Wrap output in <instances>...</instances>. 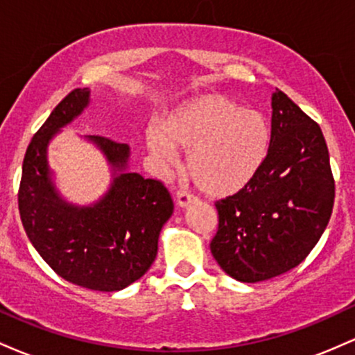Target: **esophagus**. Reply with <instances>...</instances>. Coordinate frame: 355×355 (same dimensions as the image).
<instances>
[{
    "label": "esophagus",
    "mask_w": 355,
    "mask_h": 355,
    "mask_svg": "<svg viewBox=\"0 0 355 355\" xmlns=\"http://www.w3.org/2000/svg\"><path fill=\"white\" fill-rule=\"evenodd\" d=\"M193 202H195L193 195L187 193V191H183V190H178V191H177V205H178V207H182V209H185V207L191 205V203H193Z\"/></svg>",
    "instance_id": "1"
}]
</instances>
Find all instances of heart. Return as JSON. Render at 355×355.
<instances>
[{"label": "heart", "mask_w": 355, "mask_h": 355, "mask_svg": "<svg viewBox=\"0 0 355 355\" xmlns=\"http://www.w3.org/2000/svg\"><path fill=\"white\" fill-rule=\"evenodd\" d=\"M272 144L268 118L220 93H205L177 107L164 126L146 130V146L162 164L177 148L187 153V173L198 190L225 198L250 185Z\"/></svg>", "instance_id": "heart-1"}]
</instances>
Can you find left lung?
Listing matches in <instances>:
<instances>
[{"instance_id":"left-lung-1","label":"left lung","mask_w":355,"mask_h":355,"mask_svg":"<svg viewBox=\"0 0 355 355\" xmlns=\"http://www.w3.org/2000/svg\"><path fill=\"white\" fill-rule=\"evenodd\" d=\"M336 185L320 126L280 89L272 93V144L247 189L215 203L210 243L222 270L247 284L299 266L332 215Z\"/></svg>"}]
</instances>
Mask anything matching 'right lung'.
Instances as JSON below:
<instances>
[{
  "mask_svg": "<svg viewBox=\"0 0 355 355\" xmlns=\"http://www.w3.org/2000/svg\"><path fill=\"white\" fill-rule=\"evenodd\" d=\"M88 103V88L73 89L31 138L23 160L18 207L28 239L56 274L89 291L116 292L152 267L160 232L173 214V200L162 182L130 172L128 145L96 135L85 138L112 166L108 191L85 207L61 197L48 165V145Z\"/></svg>",
  "mask_w": 355,
  "mask_h": 355,
  "instance_id": "add662e5",
  "label": "right lung"
}]
</instances>
